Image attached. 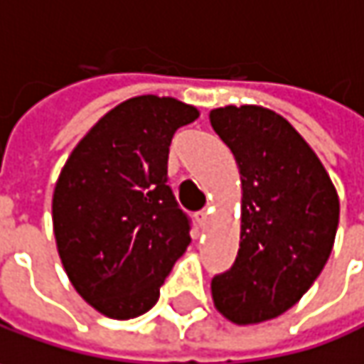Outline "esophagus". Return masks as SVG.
Masks as SVG:
<instances>
[{
	"instance_id": "obj_1",
	"label": "esophagus",
	"mask_w": 364,
	"mask_h": 364,
	"mask_svg": "<svg viewBox=\"0 0 364 364\" xmlns=\"http://www.w3.org/2000/svg\"><path fill=\"white\" fill-rule=\"evenodd\" d=\"M196 222L199 224V228H205L208 222H210V212L208 210H201V212L196 213Z\"/></svg>"
}]
</instances>
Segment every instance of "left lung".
I'll return each instance as SVG.
<instances>
[{
    "instance_id": "1",
    "label": "left lung",
    "mask_w": 364,
    "mask_h": 364,
    "mask_svg": "<svg viewBox=\"0 0 364 364\" xmlns=\"http://www.w3.org/2000/svg\"><path fill=\"white\" fill-rule=\"evenodd\" d=\"M240 173V248L228 273L212 279L215 309L252 326L293 308L330 259L340 201L304 136L262 105L210 114Z\"/></svg>"
}]
</instances>
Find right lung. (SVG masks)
<instances>
[{
  "instance_id": "add662e5",
  "label": "right lung",
  "mask_w": 364,
  "mask_h": 364,
  "mask_svg": "<svg viewBox=\"0 0 364 364\" xmlns=\"http://www.w3.org/2000/svg\"><path fill=\"white\" fill-rule=\"evenodd\" d=\"M199 118L175 97L138 95L97 119L53 191L56 250L75 291L112 320L146 314L191 242L166 185L173 134Z\"/></svg>"
}]
</instances>
